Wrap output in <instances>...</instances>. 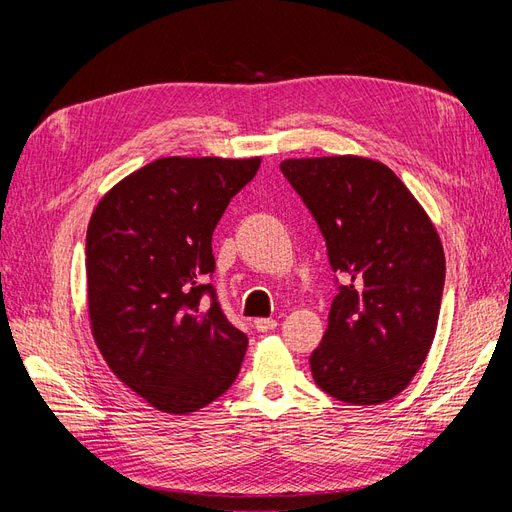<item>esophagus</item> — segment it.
Returning <instances> with one entry per match:
<instances>
[{
	"label": "esophagus",
	"instance_id": "1",
	"mask_svg": "<svg viewBox=\"0 0 512 512\" xmlns=\"http://www.w3.org/2000/svg\"><path fill=\"white\" fill-rule=\"evenodd\" d=\"M254 327L260 333H267V331H273L277 327V320H273V318H256L254 320Z\"/></svg>",
	"mask_w": 512,
	"mask_h": 512
}]
</instances>
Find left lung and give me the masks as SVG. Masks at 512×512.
<instances>
[{
	"label": "left lung",
	"instance_id": "left-lung-1",
	"mask_svg": "<svg viewBox=\"0 0 512 512\" xmlns=\"http://www.w3.org/2000/svg\"><path fill=\"white\" fill-rule=\"evenodd\" d=\"M327 243L337 294L309 356L320 389L374 406L406 389L436 335L444 250L401 179L380 162L333 156L280 164Z\"/></svg>",
	"mask_w": 512,
	"mask_h": 512
}]
</instances>
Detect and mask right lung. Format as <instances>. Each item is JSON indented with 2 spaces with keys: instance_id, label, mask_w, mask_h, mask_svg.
Wrapping results in <instances>:
<instances>
[{
  "instance_id": "right-lung-1",
  "label": "right lung",
  "mask_w": 512,
  "mask_h": 512,
  "mask_svg": "<svg viewBox=\"0 0 512 512\" xmlns=\"http://www.w3.org/2000/svg\"><path fill=\"white\" fill-rule=\"evenodd\" d=\"M258 166L260 158H160L119 181L91 215V331L113 374L162 412H196L237 380L247 335L207 284L211 237Z\"/></svg>"
}]
</instances>
